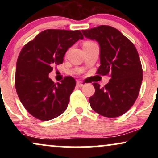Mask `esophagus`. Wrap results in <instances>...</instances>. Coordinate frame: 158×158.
Here are the masks:
<instances>
[{
  "label": "esophagus",
  "mask_w": 158,
  "mask_h": 158,
  "mask_svg": "<svg viewBox=\"0 0 158 158\" xmlns=\"http://www.w3.org/2000/svg\"><path fill=\"white\" fill-rule=\"evenodd\" d=\"M77 85L78 87H79V88H81V87H83L84 85H85L84 82H82V81H78L77 82Z\"/></svg>",
  "instance_id": "obj_1"
}]
</instances>
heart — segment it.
Instances as JSON below:
<instances>
[{
    "label": "heart",
    "instance_id": "heart-1",
    "mask_svg": "<svg viewBox=\"0 0 158 158\" xmlns=\"http://www.w3.org/2000/svg\"><path fill=\"white\" fill-rule=\"evenodd\" d=\"M95 44V43L91 41H85L84 43H83V48H86V47H90L91 45Z\"/></svg>",
    "mask_w": 158,
    "mask_h": 158
}]
</instances>
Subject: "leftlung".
Masks as SVG:
<instances>
[{
    "instance_id": "obj_1",
    "label": "left lung",
    "mask_w": 158,
    "mask_h": 158,
    "mask_svg": "<svg viewBox=\"0 0 158 158\" xmlns=\"http://www.w3.org/2000/svg\"><path fill=\"white\" fill-rule=\"evenodd\" d=\"M82 32L100 47L101 65L96 73L110 77L103 88L93 83L95 93L89 98L90 107L103 117H119L131 108L140 89L143 68L138 52L128 38L110 26L101 25Z\"/></svg>"
}]
</instances>
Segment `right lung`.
Here are the masks:
<instances>
[{
    "label": "right lung",
    "mask_w": 158,
    "mask_h": 158,
    "mask_svg": "<svg viewBox=\"0 0 158 158\" xmlns=\"http://www.w3.org/2000/svg\"><path fill=\"white\" fill-rule=\"evenodd\" d=\"M83 38L80 30L49 29L21 49L16 63L15 89L23 107L36 119L50 120L68 108L76 80L65 77L61 83H54L48 75L54 65L62 64L68 49Z\"/></svg>",
    "instance_id": "right-lung-1"
}]
</instances>
